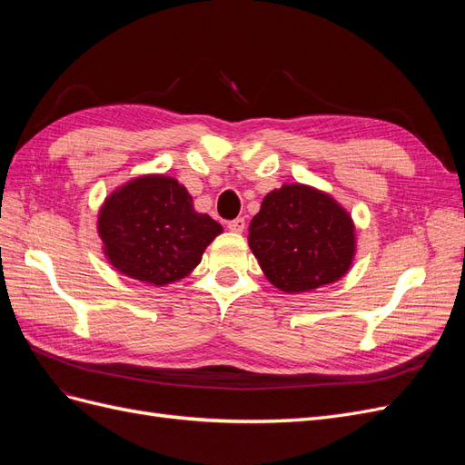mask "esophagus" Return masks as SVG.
Returning a JSON list of instances; mask_svg holds the SVG:
<instances>
[{"label":"esophagus","instance_id":"34e87169","mask_svg":"<svg viewBox=\"0 0 465 465\" xmlns=\"http://www.w3.org/2000/svg\"><path fill=\"white\" fill-rule=\"evenodd\" d=\"M227 227H229V231H232V232H242L244 227H246V221H244L242 217H238V219L229 221Z\"/></svg>","mask_w":465,"mask_h":465}]
</instances>
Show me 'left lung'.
Segmentation results:
<instances>
[{
    "instance_id": "8db88e82",
    "label": "left lung",
    "mask_w": 465,
    "mask_h": 465,
    "mask_svg": "<svg viewBox=\"0 0 465 465\" xmlns=\"http://www.w3.org/2000/svg\"><path fill=\"white\" fill-rule=\"evenodd\" d=\"M248 246L263 275L283 292L335 283L355 258V224L330 193L283 184L263 198L248 229Z\"/></svg>"
}]
</instances>
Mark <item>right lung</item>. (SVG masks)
Instances as JSON below:
<instances>
[{
  "mask_svg": "<svg viewBox=\"0 0 465 465\" xmlns=\"http://www.w3.org/2000/svg\"><path fill=\"white\" fill-rule=\"evenodd\" d=\"M96 231L116 272L163 287L190 275L223 227L193 209L176 178L143 174L108 195Z\"/></svg>",
  "mask_w": 465,
  "mask_h": 465,
  "instance_id": "1",
  "label": "right lung"
}]
</instances>
